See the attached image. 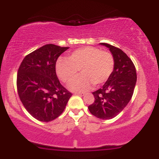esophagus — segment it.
Wrapping results in <instances>:
<instances>
[{
    "instance_id": "obj_1",
    "label": "esophagus",
    "mask_w": 159,
    "mask_h": 159,
    "mask_svg": "<svg viewBox=\"0 0 159 159\" xmlns=\"http://www.w3.org/2000/svg\"><path fill=\"white\" fill-rule=\"evenodd\" d=\"M75 95H78V96H84V93H75Z\"/></svg>"
}]
</instances>
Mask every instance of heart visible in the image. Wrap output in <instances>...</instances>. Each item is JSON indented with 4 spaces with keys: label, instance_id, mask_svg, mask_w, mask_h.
I'll list each match as a JSON object with an SVG mask.
<instances>
[{
    "label": "heart",
    "instance_id": "heart-1",
    "mask_svg": "<svg viewBox=\"0 0 159 159\" xmlns=\"http://www.w3.org/2000/svg\"><path fill=\"white\" fill-rule=\"evenodd\" d=\"M81 69L82 74L69 84L76 92L88 90L93 84L99 85L110 78L114 69V58L110 52L87 46L75 50L68 58L60 57L56 62V72L60 79L69 83Z\"/></svg>",
    "mask_w": 159,
    "mask_h": 159
}]
</instances>
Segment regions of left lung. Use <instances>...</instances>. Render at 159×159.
<instances>
[{
  "instance_id": "8db88e82",
  "label": "left lung",
  "mask_w": 159,
  "mask_h": 159,
  "mask_svg": "<svg viewBox=\"0 0 159 159\" xmlns=\"http://www.w3.org/2000/svg\"><path fill=\"white\" fill-rule=\"evenodd\" d=\"M99 45L109 48L114 58V69L102 88L93 93L95 101L88 108L96 117L110 120L119 114L132 98L137 81L136 69L121 49L107 43Z\"/></svg>"
}]
</instances>
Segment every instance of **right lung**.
<instances>
[{
  "mask_svg": "<svg viewBox=\"0 0 159 159\" xmlns=\"http://www.w3.org/2000/svg\"><path fill=\"white\" fill-rule=\"evenodd\" d=\"M69 48L45 45L24 58L17 74L18 93L25 109L42 122L56 119L64 111L72 93L56 74V62Z\"/></svg>",
  "mask_w": 159,
  "mask_h": 159,
  "instance_id": "add662e5",
  "label": "right lung"
}]
</instances>
